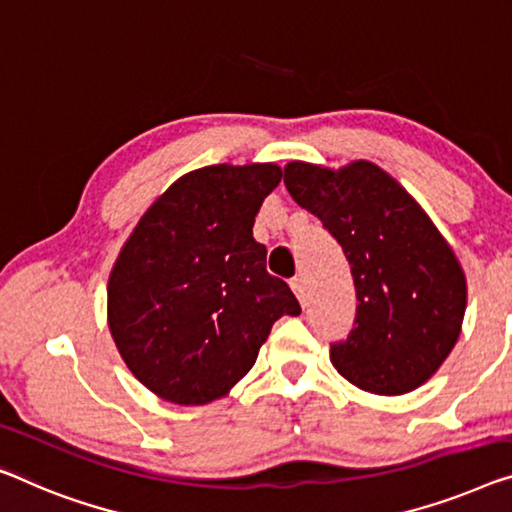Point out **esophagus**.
Listing matches in <instances>:
<instances>
[{
  "label": "esophagus",
  "instance_id": "esophagus-1",
  "mask_svg": "<svg viewBox=\"0 0 512 512\" xmlns=\"http://www.w3.org/2000/svg\"><path fill=\"white\" fill-rule=\"evenodd\" d=\"M292 289H294L296 299H299L301 303H305V299H308V282H305V278H294L292 280Z\"/></svg>",
  "mask_w": 512,
  "mask_h": 512
}]
</instances>
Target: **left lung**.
Instances as JSON below:
<instances>
[{
  "mask_svg": "<svg viewBox=\"0 0 512 512\" xmlns=\"http://www.w3.org/2000/svg\"><path fill=\"white\" fill-rule=\"evenodd\" d=\"M285 186L322 220L352 266L356 326L331 345L333 368L375 395L423 386L453 352L467 310V276L451 243L370 160L340 170L292 160Z\"/></svg>",
  "mask_w": 512,
  "mask_h": 512,
  "instance_id": "obj_1",
  "label": "left lung"
}]
</instances>
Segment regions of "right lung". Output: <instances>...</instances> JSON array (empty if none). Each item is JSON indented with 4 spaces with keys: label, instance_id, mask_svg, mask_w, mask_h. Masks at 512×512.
Here are the masks:
<instances>
[{
    "label": "right lung",
    "instance_id": "add662e5",
    "mask_svg": "<svg viewBox=\"0 0 512 512\" xmlns=\"http://www.w3.org/2000/svg\"><path fill=\"white\" fill-rule=\"evenodd\" d=\"M276 163L183 174L144 211L108 280V326L126 368L158 398L209 404L248 375L282 315L301 305L253 239Z\"/></svg>",
    "mask_w": 512,
    "mask_h": 512
}]
</instances>
